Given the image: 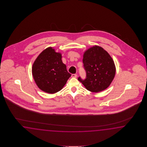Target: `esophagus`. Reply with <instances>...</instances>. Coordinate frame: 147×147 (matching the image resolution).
Returning <instances> with one entry per match:
<instances>
[{
	"mask_svg": "<svg viewBox=\"0 0 147 147\" xmlns=\"http://www.w3.org/2000/svg\"><path fill=\"white\" fill-rule=\"evenodd\" d=\"M71 77H72V78H77V75H76V74H72L71 75Z\"/></svg>",
	"mask_w": 147,
	"mask_h": 147,
	"instance_id": "esophagus-1",
	"label": "esophagus"
}]
</instances>
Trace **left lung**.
I'll return each instance as SVG.
<instances>
[{"label": "left lung", "mask_w": 147, "mask_h": 147, "mask_svg": "<svg viewBox=\"0 0 147 147\" xmlns=\"http://www.w3.org/2000/svg\"><path fill=\"white\" fill-rule=\"evenodd\" d=\"M84 67L86 78H78L88 90L98 92L108 87L116 74V67L109 54L102 47L95 46L84 52Z\"/></svg>", "instance_id": "left-lung-1"}]
</instances>
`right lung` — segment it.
<instances>
[{
    "label": "right lung",
    "instance_id": "right-lung-1",
    "mask_svg": "<svg viewBox=\"0 0 147 147\" xmlns=\"http://www.w3.org/2000/svg\"><path fill=\"white\" fill-rule=\"evenodd\" d=\"M61 54L52 47L42 51L35 60L32 67L34 81L41 90L54 94L61 90L71 74L61 60Z\"/></svg>",
    "mask_w": 147,
    "mask_h": 147
}]
</instances>
